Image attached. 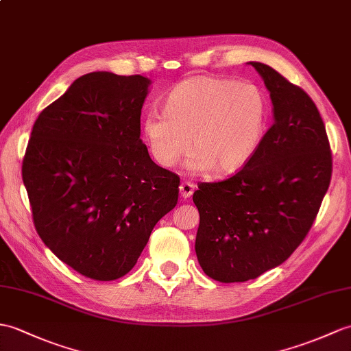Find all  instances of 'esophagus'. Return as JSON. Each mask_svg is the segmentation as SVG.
<instances>
[{
    "mask_svg": "<svg viewBox=\"0 0 351 351\" xmlns=\"http://www.w3.org/2000/svg\"><path fill=\"white\" fill-rule=\"evenodd\" d=\"M194 190H195V185L193 182H189V181H184L181 185H179V193H181L182 199L191 197Z\"/></svg>",
    "mask_w": 351,
    "mask_h": 351,
    "instance_id": "1",
    "label": "esophagus"
}]
</instances>
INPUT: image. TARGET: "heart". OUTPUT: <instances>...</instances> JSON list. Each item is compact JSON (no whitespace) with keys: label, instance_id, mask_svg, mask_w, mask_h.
Segmentation results:
<instances>
[{"label":"heart","instance_id":"heart-1","mask_svg":"<svg viewBox=\"0 0 351 351\" xmlns=\"http://www.w3.org/2000/svg\"><path fill=\"white\" fill-rule=\"evenodd\" d=\"M267 113L266 97L256 85L194 76L170 89L165 112L145 113L141 130L151 157L161 167H173L190 148L185 162L190 172L213 169L215 175L227 176L256 156Z\"/></svg>","mask_w":351,"mask_h":351}]
</instances>
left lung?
Here are the masks:
<instances>
[{
	"label": "left lung",
	"instance_id": "obj_1",
	"mask_svg": "<svg viewBox=\"0 0 351 351\" xmlns=\"http://www.w3.org/2000/svg\"><path fill=\"white\" fill-rule=\"evenodd\" d=\"M271 95L274 125L248 165L193 194L200 224L195 254L219 282L254 280L280 266L311 229L332 176L319 109L304 89L251 61Z\"/></svg>",
	"mask_w": 351,
	"mask_h": 351
}]
</instances>
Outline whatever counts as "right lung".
Listing matches in <instances>:
<instances>
[{
    "label": "right lung",
    "instance_id": "add662e5",
    "mask_svg": "<svg viewBox=\"0 0 351 351\" xmlns=\"http://www.w3.org/2000/svg\"><path fill=\"white\" fill-rule=\"evenodd\" d=\"M151 79L94 71L40 113L22 165L36 230L88 278L130 272L160 219L178 203L179 176L141 138Z\"/></svg>",
    "mask_w": 351,
    "mask_h": 351
}]
</instances>
